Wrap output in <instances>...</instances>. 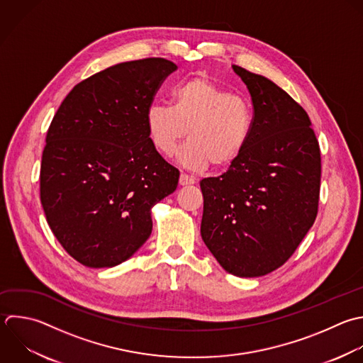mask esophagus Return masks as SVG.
Instances as JSON below:
<instances>
[{
    "mask_svg": "<svg viewBox=\"0 0 363 363\" xmlns=\"http://www.w3.org/2000/svg\"><path fill=\"white\" fill-rule=\"evenodd\" d=\"M196 183V179L186 174V173H182L180 174V179H179V184L180 186H187V184H194Z\"/></svg>",
    "mask_w": 363,
    "mask_h": 363,
    "instance_id": "obj_1",
    "label": "esophagus"
}]
</instances>
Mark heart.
Masks as SVG:
<instances>
[{"instance_id": "heart-1", "label": "heart", "mask_w": 363, "mask_h": 363, "mask_svg": "<svg viewBox=\"0 0 363 363\" xmlns=\"http://www.w3.org/2000/svg\"><path fill=\"white\" fill-rule=\"evenodd\" d=\"M152 146L173 156L183 139L180 163L191 170L231 166L245 150L254 130L251 102L204 77L189 78L174 86L172 105L153 104L146 111Z\"/></svg>"}]
</instances>
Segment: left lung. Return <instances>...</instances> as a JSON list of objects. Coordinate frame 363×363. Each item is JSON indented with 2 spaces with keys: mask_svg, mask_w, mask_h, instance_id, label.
Wrapping results in <instances>:
<instances>
[{
  "mask_svg": "<svg viewBox=\"0 0 363 363\" xmlns=\"http://www.w3.org/2000/svg\"><path fill=\"white\" fill-rule=\"evenodd\" d=\"M247 85L254 130L242 155L200 182L201 238L237 277H261L295 252L319 203L320 150L303 108L265 77L233 65Z\"/></svg>",
  "mask_w": 363,
  "mask_h": 363,
  "instance_id": "8db88e82",
  "label": "left lung"
}]
</instances>
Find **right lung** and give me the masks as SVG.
<instances>
[{"instance_id":"add662e5","label":"right lung","mask_w":363,"mask_h":363,"mask_svg":"<svg viewBox=\"0 0 363 363\" xmlns=\"http://www.w3.org/2000/svg\"><path fill=\"white\" fill-rule=\"evenodd\" d=\"M177 69L164 58L113 65L79 82L47 132L40 193L47 221L82 265L115 267L152 233V207L179 170L152 146L146 111Z\"/></svg>"}]
</instances>
